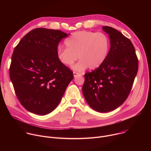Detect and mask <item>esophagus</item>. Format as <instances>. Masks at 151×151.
Returning <instances> with one entry per match:
<instances>
[{
    "mask_svg": "<svg viewBox=\"0 0 151 151\" xmlns=\"http://www.w3.org/2000/svg\"><path fill=\"white\" fill-rule=\"evenodd\" d=\"M79 75H81V74H80V73H78V72H73V76H74L75 78L76 77V76H79Z\"/></svg>",
    "mask_w": 151,
    "mask_h": 151,
    "instance_id": "obj_1",
    "label": "esophagus"
}]
</instances>
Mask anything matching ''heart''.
I'll return each instance as SVG.
<instances>
[{
  "mask_svg": "<svg viewBox=\"0 0 151 151\" xmlns=\"http://www.w3.org/2000/svg\"><path fill=\"white\" fill-rule=\"evenodd\" d=\"M66 48L59 47L57 55L60 62L66 66H73L77 71H83L88 68L91 70L99 68L108 55L110 41L105 34L90 31L73 33L65 40Z\"/></svg>",
  "mask_w": 151,
  "mask_h": 151,
  "instance_id": "obj_1",
  "label": "heart"
}]
</instances>
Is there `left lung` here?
<instances>
[{
  "label": "left lung",
  "instance_id": "left-lung-1",
  "mask_svg": "<svg viewBox=\"0 0 151 151\" xmlns=\"http://www.w3.org/2000/svg\"><path fill=\"white\" fill-rule=\"evenodd\" d=\"M102 29L109 35L111 49L99 68L84 75L82 92L91 108L107 112L116 109L127 99L139 64L130 39L111 27L103 26Z\"/></svg>",
  "mask_w": 151,
  "mask_h": 151
}]
</instances>
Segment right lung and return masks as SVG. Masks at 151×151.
Here are the masks:
<instances>
[{
    "label": "right lung",
    "mask_w": 151,
    "mask_h": 151,
    "mask_svg": "<svg viewBox=\"0 0 151 151\" xmlns=\"http://www.w3.org/2000/svg\"><path fill=\"white\" fill-rule=\"evenodd\" d=\"M69 35L36 28L15 47L9 76L19 101L28 111L41 115L51 112L73 79V72L57 55L59 42Z\"/></svg>",
    "instance_id": "1"
}]
</instances>
